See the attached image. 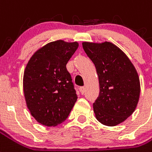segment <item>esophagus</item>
<instances>
[{
    "label": "esophagus",
    "mask_w": 152,
    "mask_h": 152,
    "mask_svg": "<svg viewBox=\"0 0 152 152\" xmlns=\"http://www.w3.org/2000/svg\"><path fill=\"white\" fill-rule=\"evenodd\" d=\"M79 90H80V92H81V94H83L85 93V91H86V88H85L84 86H81L79 88Z\"/></svg>",
    "instance_id": "obj_1"
}]
</instances>
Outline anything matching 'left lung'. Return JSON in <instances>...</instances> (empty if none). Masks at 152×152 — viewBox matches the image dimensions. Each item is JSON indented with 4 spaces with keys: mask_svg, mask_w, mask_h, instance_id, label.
<instances>
[{
    "mask_svg": "<svg viewBox=\"0 0 152 152\" xmlns=\"http://www.w3.org/2000/svg\"><path fill=\"white\" fill-rule=\"evenodd\" d=\"M82 48L97 70L100 93L94 103L97 121L107 126L121 124L138 104L140 84L133 64L122 50L109 42H84Z\"/></svg>",
    "mask_w": 152,
    "mask_h": 152,
    "instance_id": "1",
    "label": "left lung"
}]
</instances>
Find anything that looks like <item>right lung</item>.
Wrapping results in <instances>:
<instances>
[{
    "label": "right lung",
    "instance_id": "add662e5",
    "mask_svg": "<svg viewBox=\"0 0 152 152\" xmlns=\"http://www.w3.org/2000/svg\"><path fill=\"white\" fill-rule=\"evenodd\" d=\"M78 48L77 42L57 40L39 49L23 74V93L31 116L45 126L67 118L77 96L66 64Z\"/></svg>",
    "mask_w": 152,
    "mask_h": 152
}]
</instances>
